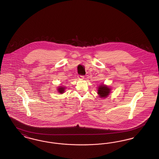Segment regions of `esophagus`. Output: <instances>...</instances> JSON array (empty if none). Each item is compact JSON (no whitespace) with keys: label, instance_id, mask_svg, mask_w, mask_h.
Wrapping results in <instances>:
<instances>
[{"label":"esophagus","instance_id":"esophagus-1","mask_svg":"<svg viewBox=\"0 0 159 159\" xmlns=\"http://www.w3.org/2000/svg\"><path fill=\"white\" fill-rule=\"evenodd\" d=\"M84 78V76H82V75H79L78 76V79H83Z\"/></svg>","mask_w":159,"mask_h":159}]
</instances>
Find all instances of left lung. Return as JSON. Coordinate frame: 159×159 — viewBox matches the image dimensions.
Segmentation results:
<instances>
[{
	"label": "left lung",
	"mask_w": 159,
	"mask_h": 159,
	"mask_svg": "<svg viewBox=\"0 0 159 159\" xmlns=\"http://www.w3.org/2000/svg\"><path fill=\"white\" fill-rule=\"evenodd\" d=\"M110 89L108 88L106 85H101L99 86L98 89V93L99 97L101 98H106L107 97L110 92Z\"/></svg>",
	"instance_id": "obj_1"
}]
</instances>
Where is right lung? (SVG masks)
Instances as JSON below:
<instances>
[{
    "label": "right lung",
    "mask_w": 159,
    "mask_h": 159,
    "mask_svg": "<svg viewBox=\"0 0 159 159\" xmlns=\"http://www.w3.org/2000/svg\"><path fill=\"white\" fill-rule=\"evenodd\" d=\"M58 92H59V93H64V92L65 91V89H64V88H62V87H60L59 88H58Z\"/></svg>",
    "instance_id": "1"
}]
</instances>
